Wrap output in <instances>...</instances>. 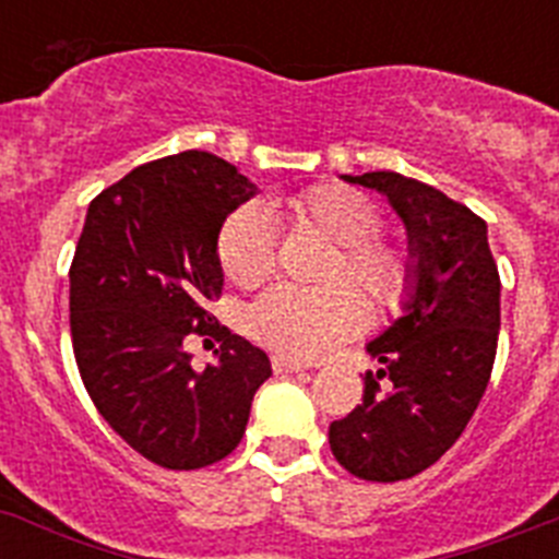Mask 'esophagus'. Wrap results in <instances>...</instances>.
Returning <instances> with one entry per match:
<instances>
[{
	"instance_id": "1",
	"label": "esophagus",
	"mask_w": 559,
	"mask_h": 559,
	"mask_svg": "<svg viewBox=\"0 0 559 559\" xmlns=\"http://www.w3.org/2000/svg\"><path fill=\"white\" fill-rule=\"evenodd\" d=\"M270 366H273L275 373H298V371H307V362L300 360H293V357H278L275 354L273 360H270Z\"/></svg>"
}]
</instances>
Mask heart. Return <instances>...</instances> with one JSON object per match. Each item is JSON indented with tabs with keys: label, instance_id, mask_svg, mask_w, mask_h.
Instances as JSON below:
<instances>
[{
	"label": "heart",
	"instance_id": "1",
	"mask_svg": "<svg viewBox=\"0 0 559 559\" xmlns=\"http://www.w3.org/2000/svg\"><path fill=\"white\" fill-rule=\"evenodd\" d=\"M286 211L300 227L334 245L323 278L326 286L278 284L266 289L247 312V332L273 352L314 360L334 346L357 337L368 326V304L396 312L414 289V259L400 241L377 236L382 211L373 199L348 186H314L286 199ZM278 239L270 213L261 205H241L222 222L216 259L236 286H259L275 270Z\"/></svg>",
	"mask_w": 559,
	"mask_h": 559
}]
</instances>
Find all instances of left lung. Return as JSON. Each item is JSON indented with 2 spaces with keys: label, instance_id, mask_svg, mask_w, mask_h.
I'll list each match as a JSON object with an SVG mask.
<instances>
[{
  "label": "left lung",
  "instance_id": "1",
  "mask_svg": "<svg viewBox=\"0 0 559 559\" xmlns=\"http://www.w3.org/2000/svg\"><path fill=\"white\" fill-rule=\"evenodd\" d=\"M346 179L385 193L405 219L416 293L407 314L368 343L382 368L366 371L362 402L329 425V444L362 481H405L453 448L487 391L501 329V275L487 222L467 205L396 171Z\"/></svg>",
  "mask_w": 559,
  "mask_h": 559
}]
</instances>
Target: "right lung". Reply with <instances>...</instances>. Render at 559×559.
<instances>
[{"label": "right lung", "mask_w": 559, "mask_h": 559, "mask_svg": "<svg viewBox=\"0 0 559 559\" xmlns=\"http://www.w3.org/2000/svg\"><path fill=\"white\" fill-rule=\"evenodd\" d=\"M255 186L207 152L138 165L90 202L70 266V332L86 394L109 427L165 469L236 450L270 377L261 348L216 322V236ZM214 329L221 362L197 372L181 348Z\"/></svg>", "instance_id": "right-lung-1"}]
</instances>
